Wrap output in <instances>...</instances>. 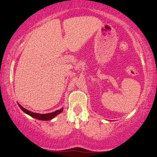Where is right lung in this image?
I'll list each match as a JSON object with an SVG mask.
<instances>
[{
  "label": "right lung",
  "instance_id": "1",
  "mask_svg": "<svg viewBox=\"0 0 157 157\" xmlns=\"http://www.w3.org/2000/svg\"><path fill=\"white\" fill-rule=\"evenodd\" d=\"M18 104L19 107H20V108L21 109V110H22L23 112L27 113V114H29V116H31V117H32L35 118V119H37L38 120H42V121H48V120L52 119L53 118H54L56 117V116L59 114L60 113H61L62 111H63V109H59V110L53 111V112H51L49 113H45V114H40V113H34V112H32V111L27 110V109L23 108V107L22 106H21L19 104Z\"/></svg>",
  "mask_w": 157,
  "mask_h": 157
}]
</instances>
